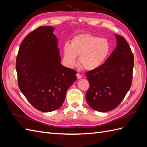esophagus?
I'll return each mask as SVG.
<instances>
[{
    "label": "esophagus",
    "instance_id": "esophagus-1",
    "mask_svg": "<svg viewBox=\"0 0 147 147\" xmlns=\"http://www.w3.org/2000/svg\"><path fill=\"white\" fill-rule=\"evenodd\" d=\"M76 75H77V77L78 79H81V78H83L82 75L80 74H79V73H77Z\"/></svg>",
    "mask_w": 147,
    "mask_h": 147
}]
</instances>
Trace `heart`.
I'll return each instance as SVG.
<instances>
[{"mask_svg": "<svg viewBox=\"0 0 147 147\" xmlns=\"http://www.w3.org/2000/svg\"><path fill=\"white\" fill-rule=\"evenodd\" d=\"M111 50L109 41L91 34L75 35L70 44L66 42L63 47L64 63L69 67L79 64L83 69L92 70L99 68L107 59Z\"/></svg>", "mask_w": 147, "mask_h": 147, "instance_id": "obj_1", "label": "heart"}]
</instances>
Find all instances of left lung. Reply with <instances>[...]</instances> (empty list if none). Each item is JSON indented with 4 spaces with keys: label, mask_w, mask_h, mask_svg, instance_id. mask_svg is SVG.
<instances>
[{
    "label": "left lung",
    "mask_w": 147,
    "mask_h": 147,
    "mask_svg": "<svg viewBox=\"0 0 147 147\" xmlns=\"http://www.w3.org/2000/svg\"><path fill=\"white\" fill-rule=\"evenodd\" d=\"M115 35L117 41L115 50L99 68L85 74L90 83L86 101L100 112L117 108L132 84L134 55L125 38Z\"/></svg>",
    "instance_id": "left-lung-1"
}]
</instances>
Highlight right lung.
<instances>
[{
	"mask_svg": "<svg viewBox=\"0 0 147 147\" xmlns=\"http://www.w3.org/2000/svg\"><path fill=\"white\" fill-rule=\"evenodd\" d=\"M51 26L39 27L22 42L16 57L18 83L34 107L43 112L63 105L77 71L60 63L57 40Z\"/></svg>",
	"mask_w": 147,
	"mask_h": 147,
	"instance_id": "1",
	"label": "right lung"
}]
</instances>
